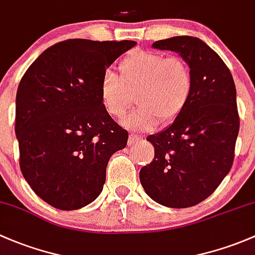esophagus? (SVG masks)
<instances>
[{"label": "esophagus", "instance_id": "34e87169", "mask_svg": "<svg viewBox=\"0 0 255 255\" xmlns=\"http://www.w3.org/2000/svg\"><path fill=\"white\" fill-rule=\"evenodd\" d=\"M138 140H141V137H138L137 135H133V133H131V135L128 136V145L130 146L135 145Z\"/></svg>", "mask_w": 255, "mask_h": 255}]
</instances>
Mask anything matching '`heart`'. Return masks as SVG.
I'll return each mask as SVG.
<instances>
[{
  "mask_svg": "<svg viewBox=\"0 0 255 255\" xmlns=\"http://www.w3.org/2000/svg\"><path fill=\"white\" fill-rule=\"evenodd\" d=\"M120 77L112 70L101 80V101L113 118H122L132 106L123 124L132 130H149L157 123L172 124L186 108L194 88L193 75L182 57L154 51H135L119 65Z\"/></svg>",
  "mask_w": 255,
  "mask_h": 255,
  "instance_id": "1",
  "label": "heart"
}]
</instances>
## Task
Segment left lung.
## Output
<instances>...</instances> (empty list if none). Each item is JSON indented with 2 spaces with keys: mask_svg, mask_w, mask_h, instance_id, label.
I'll use <instances>...</instances> for the list:
<instances>
[{
  "mask_svg": "<svg viewBox=\"0 0 255 255\" xmlns=\"http://www.w3.org/2000/svg\"><path fill=\"white\" fill-rule=\"evenodd\" d=\"M152 46L178 52L193 75V94L169 128L147 136L154 158L140 170V182L156 203L184 209L209 198L235 159L240 115L236 86L221 57L200 39L174 36Z\"/></svg>",
  "mask_w": 255,
  "mask_h": 255,
  "instance_id": "obj_1",
  "label": "left lung"
}]
</instances>
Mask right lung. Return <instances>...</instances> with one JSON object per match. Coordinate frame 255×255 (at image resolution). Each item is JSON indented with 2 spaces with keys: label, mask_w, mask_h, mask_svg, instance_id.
Here are the masks:
<instances>
[{
  "label": "right lung",
  "mask_w": 255,
  "mask_h": 255,
  "mask_svg": "<svg viewBox=\"0 0 255 255\" xmlns=\"http://www.w3.org/2000/svg\"><path fill=\"white\" fill-rule=\"evenodd\" d=\"M136 45L132 40L69 39L28 67L15 98L19 167L34 193L60 210L96 200L113 153L128 133L101 101L104 71Z\"/></svg>",
  "instance_id": "add662e5"
}]
</instances>
